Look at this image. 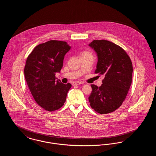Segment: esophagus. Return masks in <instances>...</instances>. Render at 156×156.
I'll return each mask as SVG.
<instances>
[{"mask_svg": "<svg viewBox=\"0 0 156 156\" xmlns=\"http://www.w3.org/2000/svg\"><path fill=\"white\" fill-rule=\"evenodd\" d=\"M80 84H82L81 82H73V86H74V85H80Z\"/></svg>", "mask_w": 156, "mask_h": 156, "instance_id": "obj_1", "label": "esophagus"}]
</instances>
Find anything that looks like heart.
Masks as SVG:
<instances>
[{"mask_svg": "<svg viewBox=\"0 0 156 156\" xmlns=\"http://www.w3.org/2000/svg\"><path fill=\"white\" fill-rule=\"evenodd\" d=\"M90 54V52H88V51H85V52H83L82 54Z\"/></svg>", "mask_w": 156, "mask_h": 156, "instance_id": "b5f03b06", "label": "heart"}]
</instances>
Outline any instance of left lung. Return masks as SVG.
I'll return each instance as SVG.
<instances>
[{
  "instance_id": "left-lung-1",
  "label": "left lung",
  "mask_w": 156,
  "mask_h": 156,
  "mask_svg": "<svg viewBox=\"0 0 156 156\" xmlns=\"http://www.w3.org/2000/svg\"><path fill=\"white\" fill-rule=\"evenodd\" d=\"M97 54L95 73L105 76L98 87L91 85L89 102L91 108L100 114L116 111L125 101L132 80L133 66L126 51L108 40H94L89 44Z\"/></svg>"
}]
</instances>
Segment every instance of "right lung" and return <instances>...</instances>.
Masks as SVG:
<instances>
[{"instance_id": "1", "label": "right lung", "mask_w": 156, "mask_h": 156, "mask_svg": "<svg viewBox=\"0 0 156 156\" xmlns=\"http://www.w3.org/2000/svg\"><path fill=\"white\" fill-rule=\"evenodd\" d=\"M71 48L66 41L50 40L37 45L26 60L24 71L29 88L36 103L47 111L61 108L71 87L55 78Z\"/></svg>"}]
</instances>
